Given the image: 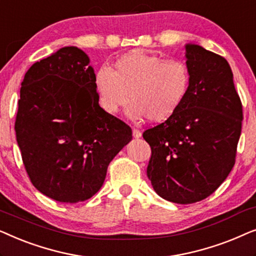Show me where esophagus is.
<instances>
[{
	"mask_svg": "<svg viewBox=\"0 0 256 256\" xmlns=\"http://www.w3.org/2000/svg\"><path fill=\"white\" fill-rule=\"evenodd\" d=\"M132 136H134L135 138H141V136H142V132H140L138 129L132 128Z\"/></svg>",
	"mask_w": 256,
	"mask_h": 256,
	"instance_id": "34e87169",
	"label": "esophagus"
}]
</instances>
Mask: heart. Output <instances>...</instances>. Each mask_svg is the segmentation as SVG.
<instances>
[{
    "label": "heart",
    "instance_id": "heart-1",
    "mask_svg": "<svg viewBox=\"0 0 256 256\" xmlns=\"http://www.w3.org/2000/svg\"><path fill=\"white\" fill-rule=\"evenodd\" d=\"M190 71L180 59L134 51L118 58L113 70L101 68L94 76L98 100L108 114H115L130 100L127 115L163 122L176 113L186 96Z\"/></svg>",
    "mask_w": 256,
    "mask_h": 256
}]
</instances>
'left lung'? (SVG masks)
<instances>
[{"label":"left lung","mask_w":256,"mask_h":256,"mask_svg":"<svg viewBox=\"0 0 256 256\" xmlns=\"http://www.w3.org/2000/svg\"><path fill=\"white\" fill-rule=\"evenodd\" d=\"M185 48L186 96L172 116L143 132L152 148L146 176L160 197L177 204L200 202L226 180L244 118L226 59L199 45Z\"/></svg>","instance_id":"1"}]
</instances>
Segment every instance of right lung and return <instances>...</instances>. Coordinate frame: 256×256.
<instances>
[{"label":"right lung","instance_id":"obj_1","mask_svg":"<svg viewBox=\"0 0 256 256\" xmlns=\"http://www.w3.org/2000/svg\"><path fill=\"white\" fill-rule=\"evenodd\" d=\"M85 52L66 46L24 76L16 140L31 183L60 202L96 194L107 168L132 140V128L99 106Z\"/></svg>","mask_w":256,"mask_h":256}]
</instances>
